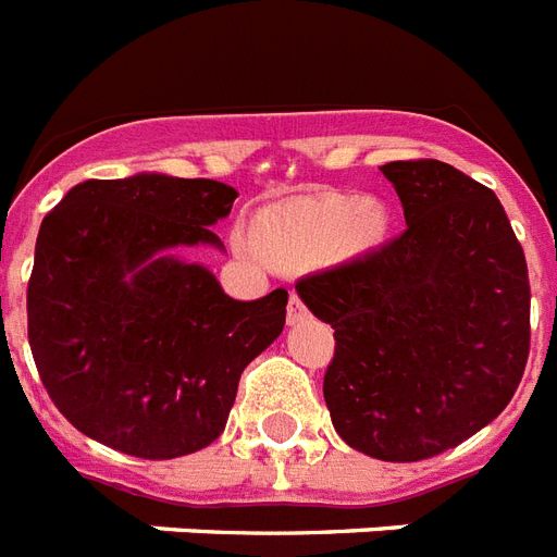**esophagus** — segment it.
<instances>
[{
	"label": "esophagus",
	"mask_w": 557,
	"mask_h": 557,
	"mask_svg": "<svg viewBox=\"0 0 557 557\" xmlns=\"http://www.w3.org/2000/svg\"><path fill=\"white\" fill-rule=\"evenodd\" d=\"M305 319H307L305 301H301L299 296L293 293V296H290V305H287V322H290V324H299V322H305Z\"/></svg>",
	"instance_id": "esophagus-1"
}]
</instances>
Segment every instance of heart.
<instances>
[{
  "mask_svg": "<svg viewBox=\"0 0 557 557\" xmlns=\"http://www.w3.org/2000/svg\"><path fill=\"white\" fill-rule=\"evenodd\" d=\"M388 233L391 212L385 203L342 193L287 198L267 207L258 221L261 250L284 267L345 264L376 250ZM258 244L247 233H235V247L244 256H258Z\"/></svg>",
  "mask_w": 557,
  "mask_h": 557,
  "instance_id": "obj_1",
  "label": "heart"
}]
</instances>
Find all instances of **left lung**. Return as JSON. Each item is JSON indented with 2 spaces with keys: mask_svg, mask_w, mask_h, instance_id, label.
<instances>
[{
  "mask_svg": "<svg viewBox=\"0 0 557 557\" xmlns=\"http://www.w3.org/2000/svg\"><path fill=\"white\" fill-rule=\"evenodd\" d=\"M405 233L296 284L333 327L324 373L350 448L417 462L478 434L518 391L529 356L527 258L486 189L443 160H394Z\"/></svg>",
  "mask_w": 557,
  "mask_h": 557,
  "instance_id": "1",
  "label": "left lung"
}]
</instances>
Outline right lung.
Wrapping results in <instances>:
<instances>
[{
  "instance_id": "1",
  "label": "right lung",
  "mask_w": 557,
  "mask_h": 557,
  "mask_svg": "<svg viewBox=\"0 0 557 557\" xmlns=\"http://www.w3.org/2000/svg\"><path fill=\"white\" fill-rule=\"evenodd\" d=\"M238 198L209 177L137 172L77 184L42 218L28 282V342L62 417L144 460L221 437L242 371L284 331L287 290L226 296L186 261Z\"/></svg>"
}]
</instances>
